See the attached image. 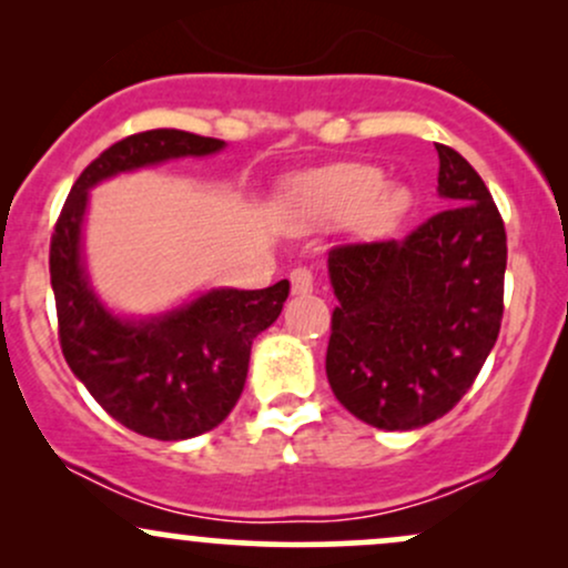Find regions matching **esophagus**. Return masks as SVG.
<instances>
[{
	"label": "esophagus",
	"mask_w": 568,
	"mask_h": 568,
	"mask_svg": "<svg viewBox=\"0 0 568 568\" xmlns=\"http://www.w3.org/2000/svg\"><path fill=\"white\" fill-rule=\"evenodd\" d=\"M312 288H315V275H312V270L296 266V270L291 272V291L296 293V296H304V293H312Z\"/></svg>",
	"instance_id": "1"
}]
</instances>
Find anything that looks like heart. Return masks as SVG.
Segmentation results:
<instances>
[{
  "label": "heart",
  "mask_w": 568,
  "mask_h": 568,
  "mask_svg": "<svg viewBox=\"0 0 568 568\" xmlns=\"http://www.w3.org/2000/svg\"><path fill=\"white\" fill-rule=\"evenodd\" d=\"M408 202V192L382 186L379 168L363 162H338L304 173L288 189V205L298 219L328 221L355 211L357 226L368 234L393 230Z\"/></svg>",
  "instance_id": "obj_1"
}]
</instances>
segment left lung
Returning <instances> with one entry per match:
<instances>
[{
    "mask_svg": "<svg viewBox=\"0 0 568 568\" xmlns=\"http://www.w3.org/2000/svg\"><path fill=\"white\" fill-rule=\"evenodd\" d=\"M446 211L400 240L328 251L338 304L325 374L344 408L371 427L416 429L473 387L505 312L507 234L484 179L446 143Z\"/></svg>",
    "mask_w": 568,
    "mask_h": 568,
    "instance_id": "obj_1",
    "label": "left lung"
}]
</instances>
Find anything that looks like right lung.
Returning a JSON list of instances; mask_svg holds the SVG:
<instances>
[{"label":"right lung","instance_id":"right-lung-1","mask_svg":"<svg viewBox=\"0 0 568 568\" xmlns=\"http://www.w3.org/2000/svg\"><path fill=\"white\" fill-rule=\"evenodd\" d=\"M224 141L160 128L112 143L71 186L50 237L58 342L98 406L133 433L186 440L230 416L245 387L253 338L277 321L291 283L262 291H211L146 323L109 315L88 288L80 226L88 189L109 175L171 158L219 152Z\"/></svg>","mask_w":568,"mask_h":568}]
</instances>
